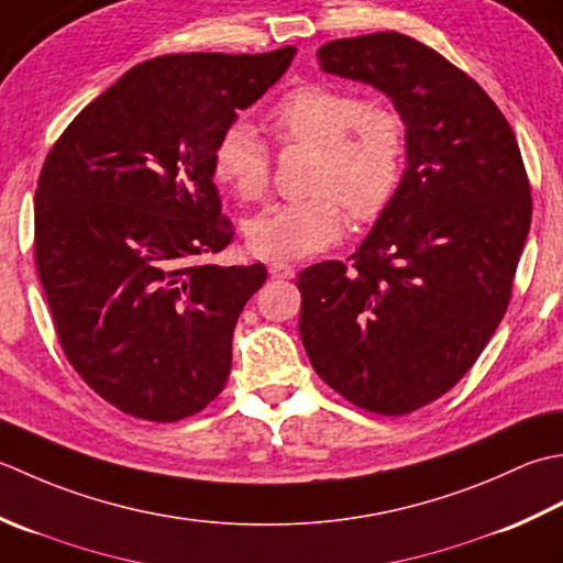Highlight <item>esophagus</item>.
Wrapping results in <instances>:
<instances>
[{"instance_id":"1","label":"esophagus","mask_w":563,"mask_h":563,"mask_svg":"<svg viewBox=\"0 0 563 563\" xmlns=\"http://www.w3.org/2000/svg\"><path fill=\"white\" fill-rule=\"evenodd\" d=\"M294 267L289 265V262H282V260H274L269 262V274L272 279H291L294 277Z\"/></svg>"}]
</instances>
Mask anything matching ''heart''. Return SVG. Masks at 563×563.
<instances>
[{
    "label": "heart",
    "instance_id": "heart-1",
    "mask_svg": "<svg viewBox=\"0 0 563 563\" xmlns=\"http://www.w3.org/2000/svg\"><path fill=\"white\" fill-rule=\"evenodd\" d=\"M279 145H313L308 197L284 201L247 223V245L260 257H306L325 250L345 228V209L357 223L382 216L400 189L408 157L406 123L396 111L372 107L357 91L298 85L267 113ZM274 157L245 121L225 125L211 151L216 181L245 203L267 197Z\"/></svg>",
    "mask_w": 563,
    "mask_h": 563
}]
</instances>
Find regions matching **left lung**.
<instances>
[{"mask_svg":"<svg viewBox=\"0 0 563 563\" xmlns=\"http://www.w3.org/2000/svg\"><path fill=\"white\" fill-rule=\"evenodd\" d=\"M318 60L391 97L408 167L354 255L298 272V332L332 391L406 416L462 382L506 316L530 179L508 119L430 45L378 31L325 43Z\"/></svg>","mask_w":563,"mask_h":563,"instance_id":"8db88e82","label":"left lung"}]
</instances>
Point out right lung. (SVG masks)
Here are the masks:
<instances>
[{
	"mask_svg": "<svg viewBox=\"0 0 563 563\" xmlns=\"http://www.w3.org/2000/svg\"><path fill=\"white\" fill-rule=\"evenodd\" d=\"M294 53L153 57L79 111L45 157L33 252L57 340L125 416L177 422L223 391L238 316L267 267L209 262L235 235L211 151Z\"/></svg>",
	"mask_w": 563,
	"mask_h": 563,
	"instance_id": "obj_1",
	"label": "right lung"
}]
</instances>
